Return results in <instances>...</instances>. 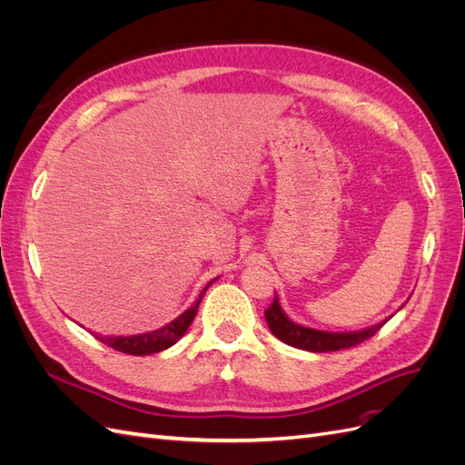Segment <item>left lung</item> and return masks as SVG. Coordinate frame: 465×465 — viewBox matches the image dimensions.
<instances>
[{"label": "left lung", "mask_w": 465, "mask_h": 465, "mask_svg": "<svg viewBox=\"0 0 465 465\" xmlns=\"http://www.w3.org/2000/svg\"><path fill=\"white\" fill-rule=\"evenodd\" d=\"M265 322L270 326L272 333L287 345L297 349L312 351V353H328V351H340L347 347H355L362 341H367L386 322L376 323V326L362 330V331H351V333H333V331H320L312 328L299 326V323L291 322L285 312L281 311L277 297L273 302L265 308Z\"/></svg>", "instance_id": "1"}]
</instances>
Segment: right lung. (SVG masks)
Masks as SVG:
<instances>
[{
    "label": "right lung",
    "mask_w": 465,
    "mask_h": 465,
    "mask_svg": "<svg viewBox=\"0 0 465 465\" xmlns=\"http://www.w3.org/2000/svg\"><path fill=\"white\" fill-rule=\"evenodd\" d=\"M207 287L202 291L200 299L193 302V306H190L186 312H182L176 320H173L171 323H166V326L161 328V330H154V331L142 333V335H130V337L96 335V340L101 341V343H104V345H108V347H112V349L120 351V353H125V355L142 357V355L159 353V351L174 345L180 340V337L186 333L192 320L195 318V314H198V308H200L202 297L205 294Z\"/></svg>",
    "instance_id": "right-lung-1"
}]
</instances>
